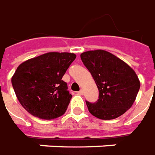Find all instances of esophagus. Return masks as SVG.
Here are the masks:
<instances>
[{"instance_id": "1", "label": "esophagus", "mask_w": 155, "mask_h": 155, "mask_svg": "<svg viewBox=\"0 0 155 155\" xmlns=\"http://www.w3.org/2000/svg\"><path fill=\"white\" fill-rule=\"evenodd\" d=\"M78 95H83V89H81L80 90V91H78Z\"/></svg>"}]
</instances>
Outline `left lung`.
I'll return each instance as SVG.
<instances>
[{"label": "left lung", "mask_w": 155, "mask_h": 155, "mask_svg": "<svg viewBox=\"0 0 155 155\" xmlns=\"http://www.w3.org/2000/svg\"><path fill=\"white\" fill-rule=\"evenodd\" d=\"M80 57L99 92L96 103L86 102L90 114L104 120L114 119L124 114L132 107L140 87L134 70L104 50L84 51Z\"/></svg>", "instance_id": "left-lung-1"}]
</instances>
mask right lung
Instances as JSON below:
<instances>
[{
	"label": "right lung",
	"instance_id": "1",
	"mask_svg": "<svg viewBox=\"0 0 155 155\" xmlns=\"http://www.w3.org/2000/svg\"><path fill=\"white\" fill-rule=\"evenodd\" d=\"M75 58L74 53L51 51L17 67L12 83L17 99L28 113L46 120L65 113L72 96L62 78Z\"/></svg>",
	"mask_w": 155,
	"mask_h": 155
}]
</instances>
